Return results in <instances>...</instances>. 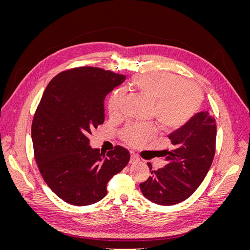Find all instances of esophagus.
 <instances>
[{"instance_id":"34e87169","label":"esophagus","mask_w":250,"mask_h":250,"mask_svg":"<svg viewBox=\"0 0 250 250\" xmlns=\"http://www.w3.org/2000/svg\"><path fill=\"white\" fill-rule=\"evenodd\" d=\"M140 161V157L135 154L134 152H131L130 153V164H133V163H137Z\"/></svg>"}]
</instances>
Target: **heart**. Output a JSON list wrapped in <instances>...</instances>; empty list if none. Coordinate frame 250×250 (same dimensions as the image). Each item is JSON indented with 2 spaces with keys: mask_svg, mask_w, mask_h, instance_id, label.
<instances>
[{
  "mask_svg": "<svg viewBox=\"0 0 250 250\" xmlns=\"http://www.w3.org/2000/svg\"><path fill=\"white\" fill-rule=\"evenodd\" d=\"M131 84L142 96L154 102V118L164 130H176L185 126L197 112L202 101L197 85L168 72L139 74L132 78ZM124 100L123 89L113 90L107 100L110 115H120ZM155 134L151 126L130 125L125 128L122 137L129 145L138 147L152 140Z\"/></svg>",
  "mask_w": 250,
  "mask_h": 250,
  "instance_id": "heart-1",
  "label": "heart"
}]
</instances>
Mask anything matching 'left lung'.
I'll return each mask as SVG.
<instances>
[{"label": "left lung", "instance_id": "8db88e82", "mask_svg": "<svg viewBox=\"0 0 250 250\" xmlns=\"http://www.w3.org/2000/svg\"><path fill=\"white\" fill-rule=\"evenodd\" d=\"M217 126L208 111L198 112L179 129L169 134L172 150L162 151L167 165L152 170L140 184L145 197L161 206H173L196 191L210 168L216 150Z\"/></svg>", "mask_w": 250, "mask_h": 250}]
</instances>
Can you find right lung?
<instances>
[{"label": "right lung", "mask_w": 250, "mask_h": 250, "mask_svg": "<svg viewBox=\"0 0 250 250\" xmlns=\"http://www.w3.org/2000/svg\"><path fill=\"white\" fill-rule=\"evenodd\" d=\"M125 79L99 67H75L50 81L36 108L31 137L37 167L51 190L72 206L104 198L108 181L130 160L122 146L102 153L88 140L104 122L105 97Z\"/></svg>", "instance_id": "add662e5"}]
</instances>
